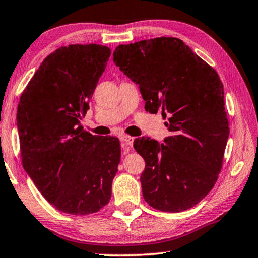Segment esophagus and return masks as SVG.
Wrapping results in <instances>:
<instances>
[{"label":"esophagus","mask_w":258,"mask_h":258,"mask_svg":"<svg viewBox=\"0 0 258 258\" xmlns=\"http://www.w3.org/2000/svg\"><path fill=\"white\" fill-rule=\"evenodd\" d=\"M121 142H122V145H123L124 153H128L130 151V149L133 148L134 138L130 137V136H122L121 137Z\"/></svg>","instance_id":"34e87169"}]
</instances>
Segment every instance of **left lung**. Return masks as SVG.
Wrapping results in <instances>:
<instances>
[{
  "label": "left lung",
  "instance_id": "left-lung-1",
  "mask_svg": "<svg viewBox=\"0 0 258 258\" xmlns=\"http://www.w3.org/2000/svg\"><path fill=\"white\" fill-rule=\"evenodd\" d=\"M114 62L140 85L145 109L161 113L165 144L134 142L144 158L141 183L150 207L164 212L192 208L211 191L223 167L229 128L217 71L177 38L120 45Z\"/></svg>",
  "mask_w": 258,
  "mask_h": 258
}]
</instances>
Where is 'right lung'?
Listing matches in <instances>:
<instances>
[{
    "mask_svg": "<svg viewBox=\"0 0 258 258\" xmlns=\"http://www.w3.org/2000/svg\"><path fill=\"white\" fill-rule=\"evenodd\" d=\"M109 56L108 47L96 43L60 47L43 60L18 104L23 167L41 195L68 215L97 212L112 196L120 141L81 125Z\"/></svg>",
    "mask_w": 258,
    "mask_h": 258,
    "instance_id": "1",
    "label": "right lung"
}]
</instances>
